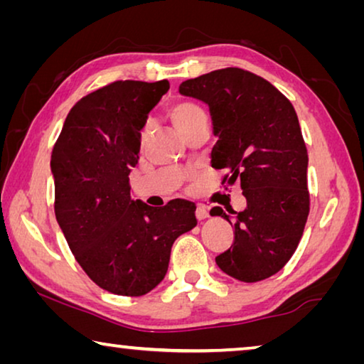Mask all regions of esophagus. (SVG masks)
<instances>
[{
    "mask_svg": "<svg viewBox=\"0 0 364 364\" xmlns=\"http://www.w3.org/2000/svg\"><path fill=\"white\" fill-rule=\"evenodd\" d=\"M196 217L197 220H205L208 217V208L205 205H197Z\"/></svg>",
    "mask_w": 364,
    "mask_h": 364,
    "instance_id": "obj_1",
    "label": "esophagus"
}]
</instances>
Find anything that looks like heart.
Masks as SVG:
<instances>
[{"instance_id": "b5f03b06", "label": "heart", "mask_w": 364, "mask_h": 364, "mask_svg": "<svg viewBox=\"0 0 364 364\" xmlns=\"http://www.w3.org/2000/svg\"><path fill=\"white\" fill-rule=\"evenodd\" d=\"M168 115L171 122L175 123V127L183 134H186L191 128H194L197 123L202 120H207L205 110L202 109L199 104L193 101H178L173 106L168 109ZM147 128L143 130V136H146Z\"/></svg>"}]
</instances>
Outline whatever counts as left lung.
Listing matches in <instances>:
<instances>
[{
	"label": "left lung",
	"instance_id": "8db88e82",
	"mask_svg": "<svg viewBox=\"0 0 364 364\" xmlns=\"http://www.w3.org/2000/svg\"><path fill=\"white\" fill-rule=\"evenodd\" d=\"M183 96L210 109L212 167L226 170L223 183H241L247 207L212 217L234 226V242L215 262L242 282L263 281L291 260L310 212L308 154L291 101L267 80L228 67L180 85Z\"/></svg>",
	"mask_w": 364,
	"mask_h": 364
}]
</instances>
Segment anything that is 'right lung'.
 I'll return each mask as SVG.
<instances>
[{
    "label": "right lung",
    "mask_w": 364,
    "mask_h": 364,
    "mask_svg": "<svg viewBox=\"0 0 364 364\" xmlns=\"http://www.w3.org/2000/svg\"><path fill=\"white\" fill-rule=\"evenodd\" d=\"M167 80H119L70 109L51 154L54 212L75 260L104 291L139 297L160 284L171 245L197 225L184 199L151 207L130 196L147 114Z\"/></svg>",
    "instance_id": "add662e5"
}]
</instances>
